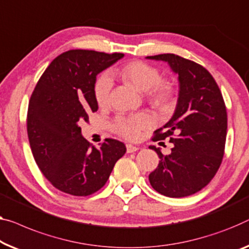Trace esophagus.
<instances>
[{
	"mask_svg": "<svg viewBox=\"0 0 249 249\" xmlns=\"http://www.w3.org/2000/svg\"><path fill=\"white\" fill-rule=\"evenodd\" d=\"M139 148H140L139 146L132 145V144H127V145H126V151H127V153H133V152H136Z\"/></svg>",
	"mask_w": 249,
	"mask_h": 249,
	"instance_id": "esophagus-1",
	"label": "esophagus"
}]
</instances>
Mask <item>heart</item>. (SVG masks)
I'll list each match as a JSON object with an SVG mask.
<instances>
[{
	"instance_id": "heart-1",
	"label": "heart",
	"mask_w": 249,
	"mask_h": 249,
	"mask_svg": "<svg viewBox=\"0 0 249 249\" xmlns=\"http://www.w3.org/2000/svg\"><path fill=\"white\" fill-rule=\"evenodd\" d=\"M116 75L122 80L133 85L141 91H146V99L158 108L164 109L171 105L176 95L174 86L166 80L161 79V73L155 67L143 61H129L120 67ZM112 90V80L106 73L99 76L95 84V98L101 107L108 105ZM154 125L150 114L140 113L131 116L118 117L113 125L118 135L127 140H137L144 129Z\"/></svg>"
}]
</instances>
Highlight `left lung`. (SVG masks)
I'll return each mask as SVG.
<instances>
[{
	"mask_svg": "<svg viewBox=\"0 0 249 249\" xmlns=\"http://www.w3.org/2000/svg\"><path fill=\"white\" fill-rule=\"evenodd\" d=\"M146 58L168 62L180 85L176 112L152 139L155 142L169 137L174 146L169 155L150 146L160 162L148 180L163 196H191L213 180L221 164L227 135L224 98L216 80L201 65L173 53Z\"/></svg>",
	"mask_w": 249,
	"mask_h": 249,
	"instance_id": "left-lung-1",
	"label": "left lung"
}]
</instances>
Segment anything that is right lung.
Listing matches in <instances>:
<instances>
[{
    "label": "right lung",
    "mask_w": 249,
    "mask_h": 249,
    "mask_svg": "<svg viewBox=\"0 0 249 249\" xmlns=\"http://www.w3.org/2000/svg\"><path fill=\"white\" fill-rule=\"evenodd\" d=\"M123 53L69 50L54 58L40 77L29 102L27 131L40 171L65 194L86 196L108 180L124 143L106 139L96 148L81 135L80 124L98 109L96 76Z\"/></svg>",
    "instance_id": "1"
}]
</instances>
